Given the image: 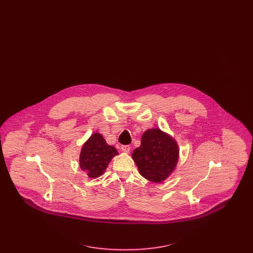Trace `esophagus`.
<instances>
[{"instance_id":"1","label":"esophagus","mask_w":253,"mask_h":253,"mask_svg":"<svg viewBox=\"0 0 253 253\" xmlns=\"http://www.w3.org/2000/svg\"><path fill=\"white\" fill-rule=\"evenodd\" d=\"M121 150L124 153H129L131 150V147L129 145H122L121 147Z\"/></svg>"}]
</instances>
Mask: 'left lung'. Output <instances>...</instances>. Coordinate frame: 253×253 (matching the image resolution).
I'll list each match as a JSON object with an SVG mask.
<instances>
[{
  "label": "left lung",
  "mask_w": 253,
  "mask_h": 253,
  "mask_svg": "<svg viewBox=\"0 0 253 253\" xmlns=\"http://www.w3.org/2000/svg\"><path fill=\"white\" fill-rule=\"evenodd\" d=\"M178 146L168 133L149 129L142 134L141 145L132 157L139 173L148 180L160 183L167 179L178 161Z\"/></svg>",
  "instance_id": "obj_1"
}]
</instances>
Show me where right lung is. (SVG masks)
<instances>
[{"label":"right lung","mask_w":253,"mask_h":253,"mask_svg":"<svg viewBox=\"0 0 253 253\" xmlns=\"http://www.w3.org/2000/svg\"><path fill=\"white\" fill-rule=\"evenodd\" d=\"M118 155L117 149L107 144L103 136L96 132L83 146L80 167L90 178H96L103 174L112 158Z\"/></svg>","instance_id":"obj_1"}]
</instances>
